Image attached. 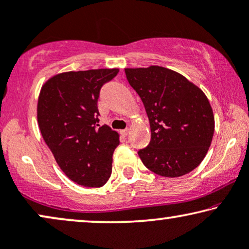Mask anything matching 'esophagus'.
Instances as JSON below:
<instances>
[{"label": "esophagus", "instance_id": "1", "mask_svg": "<svg viewBox=\"0 0 249 249\" xmlns=\"http://www.w3.org/2000/svg\"><path fill=\"white\" fill-rule=\"evenodd\" d=\"M128 132H130V131H128V128H125V130H122L121 131V134L123 135V137H127Z\"/></svg>", "mask_w": 249, "mask_h": 249}]
</instances>
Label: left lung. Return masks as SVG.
Segmentation results:
<instances>
[{
	"instance_id": "1",
	"label": "left lung",
	"mask_w": 249,
	"mask_h": 249,
	"mask_svg": "<svg viewBox=\"0 0 249 249\" xmlns=\"http://www.w3.org/2000/svg\"><path fill=\"white\" fill-rule=\"evenodd\" d=\"M140 96L152 138L138 155L162 177H180L202 162L215 131L212 106L204 93L178 72L163 67L125 69Z\"/></svg>"
}]
</instances>
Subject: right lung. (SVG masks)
Here are the masks:
<instances>
[{"mask_svg":"<svg viewBox=\"0 0 249 249\" xmlns=\"http://www.w3.org/2000/svg\"><path fill=\"white\" fill-rule=\"evenodd\" d=\"M118 69L56 74L41 88L37 123L43 140L67 177L85 187H101L111 175L119 134L99 125L101 87Z\"/></svg>","mask_w":249,"mask_h":249,"instance_id":"right-lung-1","label":"right lung"}]
</instances>
